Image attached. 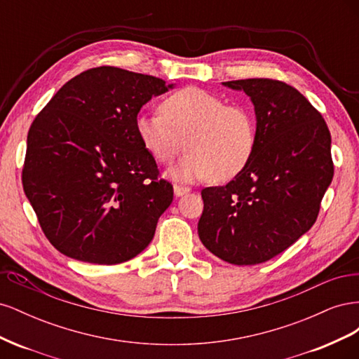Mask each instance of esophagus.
<instances>
[{
  "mask_svg": "<svg viewBox=\"0 0 359 359\" xmlns=\"http://www.w3.org/2000/svg\"><path fill=\"white\" fill-rule=\"evenodd\" d=\"M190 191V189L187 187H182V186H173V193H175V196H184V194H187Z\"/></svg>",
  "mask_w": 359,
  "mask_h": 359,
  "instance_id": "obj_1",
  "label": "esophagus"
}]
</instances>
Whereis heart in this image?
Listing matches in <instances>:
<instances>
[{"instance_id":"1","label":"heart","mask_w":359,"mask_h":359,"mask_svg":"<svg viewBox=\"0 0 359 359\" xmlns=\"http://www.w3.org/2000/svg\"><path fill=\"white\" fill-rule=\"evenodd\" d=\"M135 128L140 144L161 165L189 154L169 169L181 182L211 177L223 182L247 168L256 148L253 112L244 104H227L222 97L196 86L178 90L160 104V112L139 114Z\"/></svg>"}]
</instances>
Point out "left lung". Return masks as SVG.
<instances>
[{
    "label": "left lung",
    "mask_w": 359,
    "mask_h": 359,
    "mask_svg": "<svg viewBox=\"0 0 359 359\" xmlns=\"http://www.w3.org/2000/svg\"><path fill=\"white\" fill-rule=\"evenodd\" d=\"M255 106L257 139L247 168L223 187L202 190V244L233 265L285 252L318 219L334 175L331 135L322 115L293 86L274 79L223 82Z\"/></svg>",
    "instance_id": "left-lung-1"
}]
</instances>
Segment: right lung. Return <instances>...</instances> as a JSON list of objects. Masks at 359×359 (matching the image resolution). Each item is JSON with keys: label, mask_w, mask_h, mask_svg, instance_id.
I'll return each instance as SVG.
<instances>
[{"label": "right lung", "mask_w": 359, "mask_h": 359, "mask_svg": "<svg viewBox=\"0 0 359 359\" xmlns=\"http://www.w3.org/2000/svg\"><path fill=\"white\" fill-rule=\"evenodd\" d=\"M173 88L149 74L103 66L64 83L27 137L24 191L58 252L97 265L137 256L173 199L135 121Z\"/></svg>", "instance_id": "right-lung-1"}]
</instances>
